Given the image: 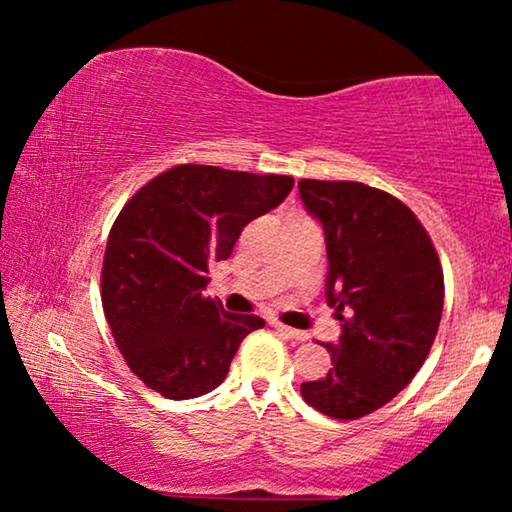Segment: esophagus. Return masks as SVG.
Here are the masks:
<instances>
[{
  "mask_svg": "<svg viewBox=\"0 0 512 512\" xmlns=\"http://www.w3.org/2000/svg\"><path fill=\"white\" fill-rule=\"evenodd\" d=\"M272 326H275L282 335H286V338H291V340H296V342H305L307 338H310V335H307L305 331H298V328L286 326V324H282V321H275V324H272Z\"/></svg>",
  "mask_w": 512,
  "mask_h": 512,
  "instance_id": "obj_1",
  "label": "esophagus"
}]
</instances>
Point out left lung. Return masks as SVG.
<instances>
[{
	"label": "left lung",
	"mask_w": 512,
	"mask_h": 512,
	"mask_svg": "<svg viewBox=\"0 0 512 512\" xmlns=\"http://www.w3.org/2000/svg\"><path fill=\"white\" fill-rule=\"evenodd\" d=\"M300 198L326 233V298L342 321L333 368L300 384L314 410L359 419L419 373L443 317L440 258L415 212L361 181L300 179Z\"/></svg>",
	"instance_id": "left-lung-1"
}]
</instances>
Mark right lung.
<instances>
[{
  "mask_svg": "<svg viewBox=\"0 0 512 512\" xmlns=\"http://www.w3.org/2000/svg\"><path fill=\"white\" fill-rule=\"evenodd\" d=\"M291 188L284 174L186 163L125 202L107 240L100 291L116 347L146 387L184 401L226 380L240 342L265 321L205 296L209 268Z\"/></svg>",
  "mask_w": 512,
  "mask_h": 512,
  "instance_id": "right-lung-1",
  "label": "right lung"
}]
</instances>
